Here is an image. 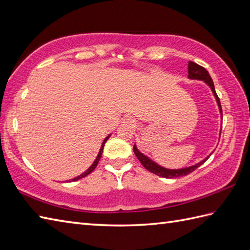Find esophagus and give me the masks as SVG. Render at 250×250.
Here are the masks:
<instances>
[{"label":"esophagus","mask_w":250,"mask_h":250,"mask_svg":"<svg viewBox=\"0 0 250 250\" xmlns=\"http://www.w3.org/2000/svg\"><path fill=\"white\" fill-rule=\"evenodd\" d=\"M123 123L125 125L133 126V125H135V120H133V118L130 117V115H125V117L123 118Z\"/></svg>","instance_id":"esophagus-1"}]
</instances>
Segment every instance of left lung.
Segmentation results:
<instances>
[{"label": "left lung", "mask_w": 250, "mask_h": 250, "mask_svg": "<svg viewBox=\"0 0 250 250\" xmlns=\"http://www.w3.org/2000/svg\"><path fill=\"white\" fill-rule=\"evenodd\" d=\"M188 78L198 79V81H204L211 88L213 94H214V96H215L218 108H220V111H221V114L223 117L221 102H220V99H218V96L215 92L214 83H213V81H212V78L209 74V72L207 71L204 68V66L199 65L195 62H188ZM133 151H135V155L137 156L139 161L142 163V166L146 169H147V171H149L150 173H153V174H156L158 176H160V177H164V178H176V177H181V176H186L188 174H190L193 171H195V169L202 166V164H204L207 160H208V158L211 156V155L208 156L206 158V159L198 162L197 164H195V166L185 167V168H179V169H168V168L158 166V164L155 163L153 160H150L148 157H146L145 155H143L141 151L138 150L136 145H133Z\"/></svg>", "instance_id": "left-lung-1"}]
</instances>
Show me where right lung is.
Listing matches in <instances>:
<instances>
[{
    "label": "right lung",
    "mask_w": 250,
    "mask_h": 250,
    "mask_svg": "<svg viewBox=\"0 0 250 250\" xmlns=\"http://www.w3.org/2000/svg\"><path fill=\"white\" fill-rule=\"evenodd\" d=\"M109 137H110V135H109L107 138H105V140H104V142H103V144H102V147H101V149H100V153H99V155H97V157H96V159L94 160V162H93V164L92 166H91L86 172L84 173H83L82 175H79V176H77V177H75V178H73V179H71V181H76V180H78V179H82V178H83V177H86L87 175H89L90 173H92L93 171H94V168L96 167V166H97V163H99V161H100V159H101V157H102V154H103V149H104V145H105V143H106V141L107 140L109 139Z\"/></svg>",
    "instance_id": "add662e5"
}]
</instances>
